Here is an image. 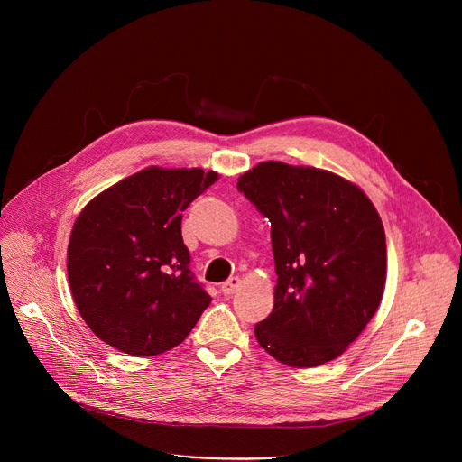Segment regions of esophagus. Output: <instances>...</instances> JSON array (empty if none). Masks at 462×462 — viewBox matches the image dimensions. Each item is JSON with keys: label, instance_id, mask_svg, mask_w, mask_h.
Instances as JSON below:
<instances>
[{"label": "esophagus", "instance_id": "1", "mask_svg": "<svg viewBox=\"0 0 462 462\" xmlns=\"http://www.w3.org/2000/svg\"><path fill=\"white\" fill-rule=\"evenodd\" d=\"M239 285H241V280H239L237 276H234V278H230L228 282H225V283L221 285V292H223L225 296H230V294H234V292L237 291Z\"/></svg>", "mask_w": 462, "mask_h": 462}]
</instances>
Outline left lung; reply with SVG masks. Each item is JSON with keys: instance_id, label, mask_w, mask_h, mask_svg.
<instances>
[{"instance_id": "1", "label": "left lung", "mask_w": 462, "mask_h": 462, "mask_svg": "<svg viewBox=\"0 0 462 462\" xmlns=\"http://www.w3.org/2000/svg\"><path fill=\"white\" fill-rule=\"evenodd\" d=\"M237 189L271 221L273 312L259 346L282 364L338 358L374 316L385 285V234L367 195L331 171L261 162Z\"/></svg>"}]
</instances>
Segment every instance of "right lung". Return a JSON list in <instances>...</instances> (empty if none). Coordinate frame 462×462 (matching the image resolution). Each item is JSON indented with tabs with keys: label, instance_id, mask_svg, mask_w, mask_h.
I'll return each instance as SVG.
<instances>
[{
	"label": "right lung",
	"instance_id": "obj_1",
	"mask_svg": "<svg viewBox=\"0 0 462 462\" xmlns=\"http://www.w3.org/2000/svg\"><path fill=\"white\" fill-rule=\"evenodd\" d=\"M217 180L201 168H146L80 212L68 246L79 312L107 346L155 356L179 346L212 298L189 271L180 221Z\"/></svg>",
	"mask_w": 462,
	"mask_h": 462
}]
</instances>
